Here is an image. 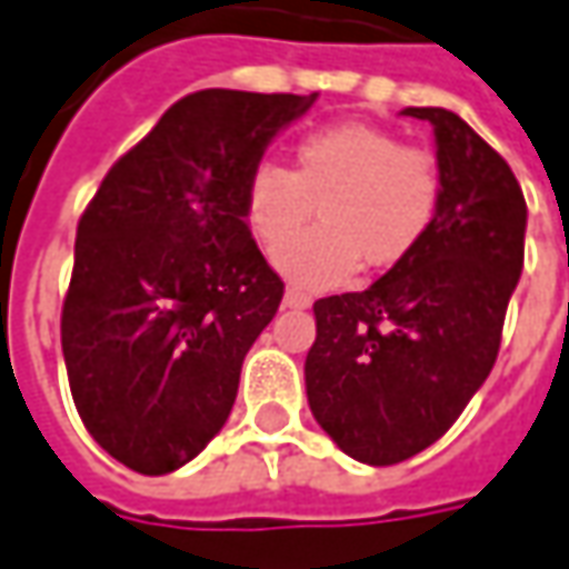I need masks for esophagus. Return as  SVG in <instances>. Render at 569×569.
Returning a JSON list of instances; mask_svg holds the SVG:
<instances>
[{
  "label": "esophagus",
  "mask_w": 569,
  "mask_h": 569,
  "mask_svg": "<svg viewBox=\"0 0 569 569\" xmlns=\"http://www.w3.org/2000/svg\"><path fill=\"white\" fill-rule=\"evenodd\" d=\"M283 306H286V309H309L311 296H306V292H299V289H286Z\"/></svg>",
  "instance_id": "obj_1"
}]
</instances>
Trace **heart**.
Masks as SVG:
<instances>
[{"mask_svg":"<svg viewBox=\"0 0 569 569\" xmlns=\"http://www.w3.org/2000/svg\"><path fill=\"white\" fill-rule=\"evenodd\" d=\"M442 203L439 159L369 123H337L299 139L292 171L258 161L244 181V212L273 254L310 221L322 226L280 252L277 267L309 292L343 286L359 260L395 267L417 251Z\"/></svg>","mask_w":569,"mask_h":569,"instance_id":"1","label":"heart"}]
</instances>
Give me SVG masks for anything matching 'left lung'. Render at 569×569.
I'll return each mask as SVG.
<instances>
[{
    "mask_svg": "<svg viewBox=\"0 0 569 569\" xmlns=\"http://www.w3.org/2000/svg\"><path fill=\"white\" fill-rule=\"evenodd\" d=\"M405 113L436 130L439 216L382 280L315 302L306 357L315 420L366 465L423 452L468 408L497 362L526 258V197L507 159L446 108Z\"/></svg>",
    "mask_w": 569,
    "mask_h": 569,
    "instance_id": "1",
    "label": "left lung"
}]
</instances>
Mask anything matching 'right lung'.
Returning <instances> with one entry per match:
<instances>
[{
	"mask_svg": "<svg viewBox=\"0 0 569 569\" xmlns=\"http://www.w3.org/2000/svg\"><path fill=\"white\" fill-rule=\"evenodd\" d=\"M315 94L203 88L120 159L76 229L60 337L76 410L139 475H168L229 420L244 353L283 280L244 212V181Z\"/></svg>",
	"mask_w": 569,
	"mask_h": 569,
	"instance_id": "obj_1",
	"label": "right lung"
}]
</instances>
